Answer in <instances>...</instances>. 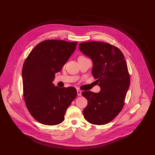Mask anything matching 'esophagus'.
<instances>
[{
  "label": "esophagus",
  "mask_w": 155,
  "mask_h": 155,
  "mask_svg": "<svg viewBox=\"0 0 155 155\" xmlns=\"http://www.w3.org/2000/svg\"><path fill=\"white\" fill-rule=\"evenodd\" d=\"M77 93H78V96H81V94H82L81 91L79 90H77Z\"/></svg>",
  "instance_id": "obj_1"
}]
</instances>
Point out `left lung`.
Segmentation results:
<instances>
[{
  "mask_svg": "<svg viewBox=\"0 0 155 155\" xmlns=\"http://www.w3.org/2000/svg\"><path fill=\"white\" fill-rule=\"evenodd\" d=\"M80 51L91 58L92 75L97 79L99 93L83 91L87 100L83 110L85 119L94 125L111 122L122 110L130 85L127 65L122 51L114 45L102 41L81 43Z\"/></svg>",
  "mask_w": 155,
  "mask_h": 155,
  "instance_id": "1",
  "label": "left lung"
}]
</instances>
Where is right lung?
I'll use <instances>...</instances> for the list:
<instances>
[{"label": "right lung", "instance_id": "right-lung-1", "mask_svg": "<svg viewBox=\"0 0 155 155\" xmlns=\"http://www.w3.org/2000/svg\"><path fill=\"white\" fill-rule=\"evenodd\" d=\"M78 42L47 40L31 51L22 70L23 97L29 112L38 122L55 126L77 96L75 87L55 86L56 72L61 71L76 48Z\"/></svg>", "mask_w": 155, "mask_h": 155}]
</instances>
